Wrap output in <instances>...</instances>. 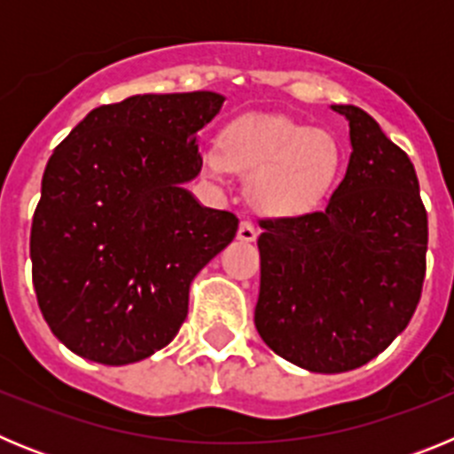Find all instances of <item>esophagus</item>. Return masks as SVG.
<instances>
[{"label":"esophagus","instance_id":"34e87169","mask_svg":"<svg viewBox=\"0 0 454 454\" xmlns=\"http://www.w3.org/2000/svg\"><path fill=\"white\" fill-rule=\"evenodd\" d=\"M256 236H259V230H256L250 220H243V223H240V227H239V239L246 240V243H250V240H254Z\"/></svg>","mask_w":454,"mask_h":454}]
</instances>
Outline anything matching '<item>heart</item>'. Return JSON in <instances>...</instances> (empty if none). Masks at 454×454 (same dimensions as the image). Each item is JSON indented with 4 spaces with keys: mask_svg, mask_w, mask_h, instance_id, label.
<instances>
[{
    "mask_svg": "<svg viewBox=\"0 0 454 454\" xmlns=\"http://www.w3.org/2000/svg\"><path fill=\"white\" fill-rule=\"evenodd\" d=\"M215 177L250 172V198L270 215H298L318 207L339 175V150L323 131L282 115H243L224 129L223 145L202 154Z\"/></svg>",
    "mask_w": 454,
    "mask_h": 454,
    "instance_id": "1",
    "label": "heart"
}]
</instances>
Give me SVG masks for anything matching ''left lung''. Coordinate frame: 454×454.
<instances>
[{
  "mask_svg": "<svg viewBox=\"0 0 454 454\" xmlns=\"http://www.w3.org/2000/svg\"><path fill=\"white\" fill-rule=\"evenodd\" d=\"M346 177L323 211L262 220L256 332L311 372H346L391 346L419 307L427 211L414 163L356 106Z\"/></svg>",
  "mask_w": 454,
  "mask_h": 454,
  "instance_id": "left-lung-1",
  "label": "left lung"
}]
</instances>
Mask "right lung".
I'll list each match as a JSON object with an SVG mask.
<instances>
[{"instance_id": "1", "label": "right lung", "mask_w": 454, "mask_h": 454, "mask_svg": "<svg viewBox=\"0 0 454 454\" xmlns=\"http://www.w3.org/2000/svg\"><path fill=\"white\" fill-rule=\"evenodd\" d=\"M208 90L104 104L47 161L31 223V277L50 330L74 355L134 364L177 336L188 288L239 218L207 208L198 134L223 106Z\"/></svg>"}]
</instances>
